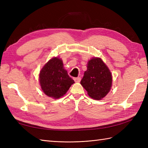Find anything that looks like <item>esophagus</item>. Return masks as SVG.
<instances>
[{
	"instance_id": "1",
	"label": "esophagus",
	"mask_w": 148,
	"mask_h": 148,
	"mask_svg": "<svg viewBox=\"0 0 148 148\" xmlns=\"http://www.w3.org/2000/svg\"><path fill=\"white\" fill-rule=\"evenodd\" d=\"M74 80L75 81V82H79L81 81V77H74Z\"/></svg>"
}]
</instances>
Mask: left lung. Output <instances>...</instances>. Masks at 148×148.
I'll return each instance as SVG.
<instances>
[{
    "mask_svg": "<svg viewBox=\"0 0 148 148\" xmlns=\"http://www.w3.org/2000/svg\"><path fill=\"white\" fill-rule=\"evenodd\" d=\"M112 81L109 68L101 58L95 57L88 62L87 70L84 72L81 84L91 98L101 100L109 92Z\"/></svg>",
    "mask_w": 148,
    "mask_h": 148,
    "instance_id": "8db88e82",
    "label": "left lung"
}]
</instances>
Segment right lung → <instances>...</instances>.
Wrapping results in <instances>:
<instances>
[{
	"instance_id": "obj_1",
	"label": "right lung",
	"mask_w": 148,
	"mask_h": 148,
	"mask_svg": "<svg viewBox=\"0 0 148 148\" xmlns=\"http://www.w3.org/2000/svg\"><path fill=\"white\" fill-rule=\"evenodd\" d=\"M39 82L42 92L47 96L56 99L67 93L74 81L64 69L62 60L54 57L50 59L40 71Z\"/></svg>"
}]
</instances>
